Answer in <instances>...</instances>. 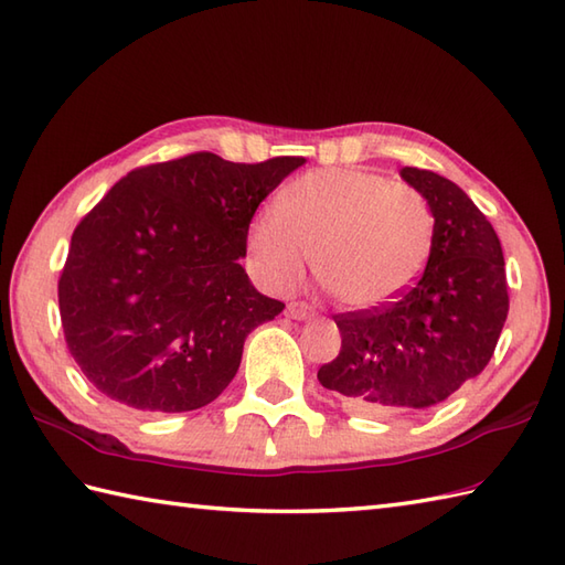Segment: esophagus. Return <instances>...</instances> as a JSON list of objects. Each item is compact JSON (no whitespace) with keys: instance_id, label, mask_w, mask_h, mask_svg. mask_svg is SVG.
Segmentation results:
<instances>
[{"instance_id":"1","label":"esophagus","mask_w":565,"mask_h":565,"mask_svg":"<svg viewBox=\"0 0 565 565\" xmlns=\"http://www.w3.org/2000/svg\"><path fill=\"white\" fill-rule=\"evenodd\" d=\"M286 316L294 320H308L316 316V308L303 303V301H294V303H289V308H286Z\"/></svg>"}]
</instances>
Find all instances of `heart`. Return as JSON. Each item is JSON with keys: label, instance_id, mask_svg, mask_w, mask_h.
<instances>
[{"label": "heart", "instance_id": "obj_1", "mask_svg": "<svg viewBox=\"0 0 565 565\" xmlns=\"http://www.w3.org/2000/svg\"><path fill=\"white\" fill-rule=\"evenodd\" d=\"M435 237L429 201L405 182L362 167L298 177L269 201L247 231L259 279L286 291L316 252L322 286L352 308H376L405 294L423 274Z\"/></svg>", "mask_w": 565, "mask_h": 565}]
</instances>
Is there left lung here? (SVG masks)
Listing matches in <instances>:
<instances>
[{"mask_svg":"<svg viewBox=\"0 0 565 565\" xmlns=\"http://www.w3.org/2000/svg\"><path fill=\"white\" fill-rule=\"evenodd\" d=\"M401 177L435 215L427 267L395 301L334 316L342 350L318 371L362 415L447 401L488 366L510 308L500 239L466 191L417 167Z\"/></svg>","mask_w":565,"mask_h":565,"instance_id":"1","label":"left lung"}]
</instances>
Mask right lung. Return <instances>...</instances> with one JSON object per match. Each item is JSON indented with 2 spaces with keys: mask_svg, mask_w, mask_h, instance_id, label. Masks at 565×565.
Wrapping results in <instances>:
<instances>
[{
  "mask_svg": "<svg viewBox=\"0 0 565 565\" xmlns=\"http://www.w3.org/2000/svg\"><path fill=\"white\" fill-rule=\"evenodd\" d=\"M303 162L191 152L128 172L84 215L57 301L67 350L94 388L142 413L218 398L247 334L284 310L239 257L259 203Z\"/></svg>",
  "mask_w": 565,
  "mask_h": 565,
  "instance_id": "add662e5",
  "label": "right lung"
}]
</instances>
